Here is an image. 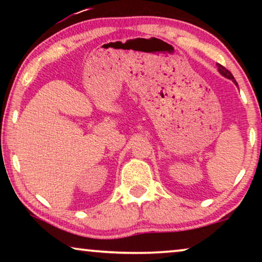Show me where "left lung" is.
Masks as SVG:
<instances>
[{"mask_svg": "<svg viewBox=\"0 0 262 262\" xmlns=\"http://www.w3.org/2000/svg\"><path fill=\"white\" fill-rule=\"evenodd\" d=\"M218 71H220V74L223 75L224 77H227V78H229V80L234 81V83H235L236 85H237V83H236L234 76H232V74L227 69V68H224L223 66H221V64H218Z\"/></svg>", "mask_w": 262, "mask_h": 262, "instance_id": "8db88e82", "label": "left lung"}]
</instances>
